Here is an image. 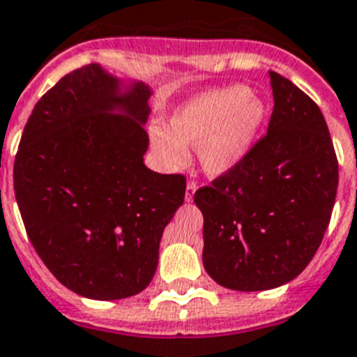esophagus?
<instances>
[{"mask_svg": "<svg viewBox=\"0 0 357 357\" xmlns=\"http://www.w3.org/2000/svg\"><path fill=\"white\" fill-rule=\"evenodd\" d=\"M197 187L194 185V183H188L187 185V190H185V201L187 203H192V199H194V194H196Z\"/></svg>", "mask_w": 357, "mask_h": 357, "instance_id": "1", "label": "esophagus"}]
</instances>
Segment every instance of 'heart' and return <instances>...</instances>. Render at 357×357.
<instances>
[{
	"instance_id": "1",
	"label": "heart",
	"mask_w": 357,
	"mask_h": 357,
	"mask_svg": "<svg viewBox=\"0 0 357 357\" xmlns=\"http://www.w3.org/2000/svg\"><path fill=\"white\" fill-rule=\"evenodd\" d=\"M266 104L246 86L234 84L188 98L167 119V129L149 132L160 163L174 170L187 163L196 145L199 169L212 179L230 176L257 144L266 122Z\"/></svg>"
}]
</instances>
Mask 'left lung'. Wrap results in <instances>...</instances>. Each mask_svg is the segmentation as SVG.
I'll use <instances>...</instances> for the list:
<instances>
[{
    "instance_id": "obj_1",
    "label": "left lung",
    "mask_w": 357,
    "mask_h": 357,
    "mask_svg": "<svg viewBox=\"0 0 357 357\" xmlns=\"http://www.w3.org/2000/svg\"><path fill=\"white\" fill-rule=\"evenodd\" d=\"M268 135L230 176L196 192L203 212V266L222 287L266 291L307 268L327 230L337 160L320 107L269 71Z\"/></svg>"
}]
</instances>
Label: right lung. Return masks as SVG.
Here are the masks:
<instances>
[{"label":"right lung","mask_w":357,"mask_h":357,"mask_svg":"<svg viewBox=\"0 0 357 357\" xmlns=\"http://www.w3.org/2000/svg\"><path fill=\"white\" fill-rule=\"evenodd\" d=\"M153 88L100 64L37 102L14 163L15 201L37 255L63 286L122 300L151 284L185 178L147 169Z\"/></svg>","instance_id":"obj_1"}]
</instances>
